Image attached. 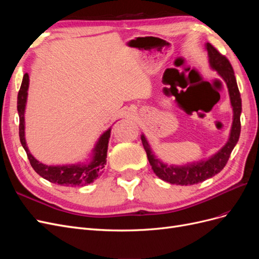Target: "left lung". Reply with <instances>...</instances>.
Masks as SVG:
<instances>
[{
	"label": "left lung",
	"mask_w": 259,
	"mask_h": 259,
	"mask_svg": "<svg viewBox=\"0 0 259 259\" xmlns=\"http://www.w3.org/2000/svg\"><path fill=\"white\" fill-rule=\"evenodd\" d=\"M206 50L208 53L210 67L216 70L218 74L223 77L229 91L230 101L233 110V122L230 137L221 150L208 160L187 164V165L184 166H168L167 164H164L155 158L146 137L142 135L143 146L147 152L149 163L152 166L155 175L164 180V182H167L169 184L180 186L194 185L215 176L226 166L233 148L237 145L240 137V115L242 111V101L232 66L229 60L219 53L211 44L206 43Z\"/></svg>",
	"instance_id": "1"
}]
</instances>
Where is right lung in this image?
<instances>
[{"label":"right lung","mask_w":259,"mask_h":259,"mask_svg":"<svg viewBox=\"0 0 259 259\" xmlns=\"http://www.w3.org/2000/svg\"><path fill=\"white\" fill-rule=\"evenodd\" d=\"M29 88V75L25 73L21 82L20 90L18 92L17 97V110L19 114V138L20 143L27 152V156L30 161L31 166L36 173L43 177L44 179L49 180L53 184H57L60 186H85L93 183L94 180L97 179L98 176L103 174L104 167L106 165V158L108 151V143L110 138L111 128L106 131L103 135L100 136L99 140L94 148L93 159L90 164H74V165H62V166H49L45 164L38 162L33 158V155L30 153L29 149L26 144L25 139V108L27 103Z\"/></svg>","instance_id":"add662e5"}]
</instances>
